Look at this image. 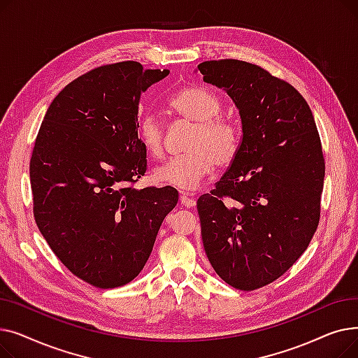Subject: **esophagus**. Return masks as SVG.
I'll use <instances>...</instances> for the list:
<instances>
[{
	"instance_id": "esophagus-1",
	"label": "esophagus",
	"mask_w": 358,
	"mask_h": 358,
	"mask_svg": "<svg viewBox=\"0 0 358 358\" xmlns=\"http://www.w3.org/2000/svg\"><path fill=\"white\" fill-rule=\"evenodd\" d=\"M180 201H181L182 206H185V208H194V206H196V199L190 193L182 192L181 196H180Z\"/></svg>"
}]
</instances>
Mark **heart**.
I'll return each mask as SVG.
<instances>
[{
    "mask_svg": "<svg viewBox=\"0 0 358 358\" xmlns=\"http://www.w3.org/2000/svg\"><path fill=\"white\" fill-rule=\"evenodd\" d=\"M166 110L178 119L194 123L185 143L187 152L166 161L155 169L154 178L159 184L193 190L217 166L231 165L239 149L238 130L223 116L220 99L203 87H185L169 96ZM138 136L152 158L164 155L165 134L159 120L146 113L138 122Z\"/></svg>",
    "mask_w": 358,
    "mask_h": 358,
    "instance_id": "1",
    "label": "heart"
}]
</instances>
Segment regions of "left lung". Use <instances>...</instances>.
Returning <instances> with one entry per match:
<instances>
[{"label":"left lung","instance_id":"1","mask_svg":"<svg viewBox=\"0 0 358 358\" xmlns=\"http://www.w3.org/2000/svg\"><path fill=\"white\" fill-rule=\"evenodd\" d=\"M197 68L229 94L242 122L235 161L197 200L204 251L229 286L257 290L283 275L317 229L321 138L302 94L267 69L238 59Z\"/></svg>","mask_w":358,"mask_h":358}]
</instances>
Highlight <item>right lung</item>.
Instances as JSON below:
<instances>
[{"instance_id":"obj_1","label":"right lung","mask_w":358,"mask_h":358,"mask_svg":"<svg viewBox=\"0 0 358 358\" xmlns=\"http://www.w3.org/2000/svg\"><path fill=\"white\" fill-rule=\"evenodd\" d=\"M168 72L135 61L94 68L53 99L36 136V224L62 264L94 287H120L142 271L178 201L174 187H134L146 173L141 96Z\"/></svg>"}]
</instances>
